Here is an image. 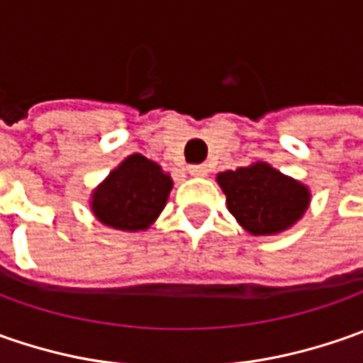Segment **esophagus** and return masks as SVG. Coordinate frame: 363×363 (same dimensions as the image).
<instances>
[{"label": "esophagus", "mask_w": 363, "mask_h": 363, "mask_svg": "<svg viewBox=\"0 0 363 363\" xmlns=\"http://www.w3.org/2000/svg\"><path fill=\"white\" fill-rule=\"evenodd\" d=\"M188 172L194 177H203V175H208V167L206 165H189Z\"/></svg>", "instance_id": "34e87169"}]
</instances>
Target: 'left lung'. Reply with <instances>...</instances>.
<instances>
[{
    "mask_svg": "<svg viewBox=\"0 0 363 363\" xmlns=\"http://www.w3.org/2000/svg\"><path fill=\"white\" fill-rule=\"evenodd\" d=\"M228 210L252 236H271L291 228L311 202V191L264 161L218 174Z\"/></svg>",
    "mask_w": 363,
    "mask_h": 363,
    "instance_id": "obj_1",
    "label": "left lung"
}]
</instances>
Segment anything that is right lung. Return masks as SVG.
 <instances>
[{
  "instance_id": "right-lung-1",
  "label": "right lung",
  "mask_w": 363,
  "mask_h": 363,
  "mask_svg": "<svg viewBox=\"0 0 363 363\" xmlns=\"http://www.w3.org/2000/svg\"><path fill=\"white\" fill-rule=\"evenodd\" d=\"M172 186L169 174L155 161L133 153L92 191L91 210L108 228L147 230L165 208Z\"/></svg>"
}]
</instances>
